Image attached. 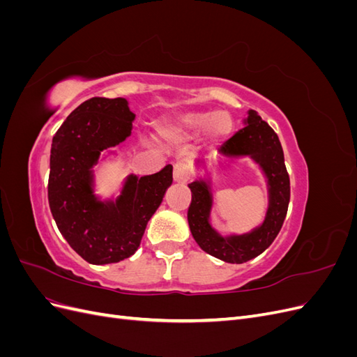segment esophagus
I'll return each instance as SVG.
<instances>
[{
  "instance_id": "obj_1",
  "label": "esophagus",
  "mask_w": 357,
  "mask_h": 357,
  "mask_svg": "<svg viewBox=\"0 0 357 357\" xmlns=\"http://www.w3.org/2000/svg\"><path fill=\"white\" fill-rule=\"evenodd\" d=\"M172 177L177 183H185L190 177V168L185 162H177L174 165V171H172Z\"/></svg>"
}]
</instances>
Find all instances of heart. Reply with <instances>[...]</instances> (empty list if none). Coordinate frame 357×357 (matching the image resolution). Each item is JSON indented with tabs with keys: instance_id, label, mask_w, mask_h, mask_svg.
Masks as SVG:
<instances>
[{
	"instance_id": "heart-1",
	"label": "heart",
	"mask_w": 357,
	"mask_h": 357,
	"mask_svg": "<svg viewBox=\"0 0 357 357\" xmlns=\"http://www.w3.org/2000/svg\"><path fill=\"white\" fill-rule=\"evenodd\" d=\"M231 129L232 121L228 114L218 110H205L185 112L172 117L162 125L160 131L174 138H189L208 131L211 138L223 139L228 137Z\"/></svg>"
}]
</instances>
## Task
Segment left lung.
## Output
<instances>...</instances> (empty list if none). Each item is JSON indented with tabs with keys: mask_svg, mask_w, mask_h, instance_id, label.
Segmentation results:
<instances>
[{
	"mask_svg": "<svg viewBox=\"0 0 357 357\" xmlns=\"http://www.w3.org/2000/svg\"><path fill=\"white\" fill-rule=\"evenodd\" d=\"M220 155L225 158L252 156L261 164L269 185L266 219L261 228L250 234L222 238L208 223L211 204L208 188L204 181H193L189 185L192 201L188 208V222L193 238L204 252L225 262L243 264L266 250L282 229L290 199V180L282 143L274 129L255 110L248 112L247 125L220 147Z\"/></svg>",
	"mask_w": 357,
	"mask_h": 357,
	"instance_id": "obj_1",
	"label": "left lung"
}]
</instances>
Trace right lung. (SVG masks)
<instances>
[{"label":"right lung","mask_w":357,"mask_h":357,"mask_svg":"<svg viewBox=\"0 0 357 357\" xmlns=\"http://www.w3.org/2000/svg\"><path fill=\"white\" fill-rule=\"evenodd\" d=\"M134 117L125 98L93 96L53 135L50 211L63 238L89 264H114L134 255L172 183V167L167 165L152 176L129 177L116 202L104 204L92 195V165L104 149L129 137Z\"/></svg>","instance_id":"obj_1"}]
</instances>
